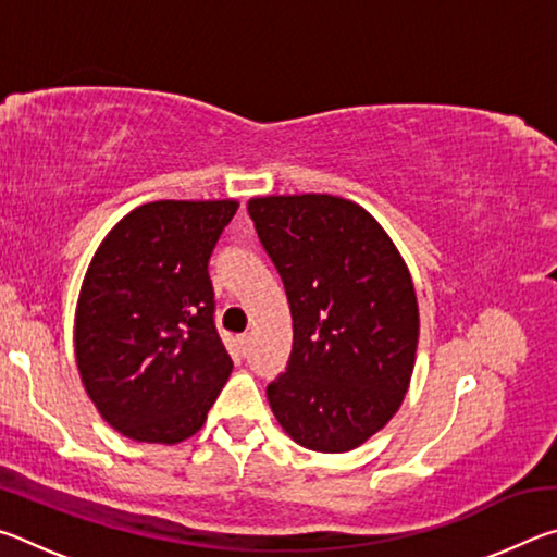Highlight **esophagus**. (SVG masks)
Returning <instances> with one entry per match:
<instances>
[{
	"label": "esophagus",
	"instance_id": "obj_1",
	"mask_svg": "<svg viewBox=\"0 0 557 557\" xmlns=\"http://www.w3.org/2000/svg\"><path fill=\"white\" fill-rule=\"evenodd\" d=\"M250 342H252L250 334H240V336H238V346H240L243 354L250 351Z\"/></svg>",
	"mask_w": 557,
	"mask_h": 557
}]
</instances>
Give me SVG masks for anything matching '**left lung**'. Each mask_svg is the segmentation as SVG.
Listing matches in <instances>:
<instances>
[{
	"mask_svg": "<svg viewBox=\"0 0 557 557\" xmlns=\"http://www.w3.org/2000/svg\"><path fill=\"white\" fill-rule=\"evenodd\" d=\"M292 312V354L268 385L282 430L348 451L385 428L408 393L420 317L412 277L381 223L329 194L248 201Z\"/></svg>",
	"mask_w": 557,
	"mask_h": 557,
	"instance_id": "obj_1",
	"label": "left lung"
}]
</instances>
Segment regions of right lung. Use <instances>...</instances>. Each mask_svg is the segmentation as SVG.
I'll return each instance as SVG.
<instances>
[{"label": "right lung", "mask_w": 557, "mask_h": 557, "mask_svg": "<svg viewBox=\"0 0 557 557\" xmlns=\"http://www.w3.org/2000/svg\"><path fill=\"white\" fill-rule=\"evenodd\" d=\"M238 201H152L90 260L75 361L110 428L137 442L196 435L233 371L215 332L209 260Z\"/></svg>", "instance_id": "add662e5"}]
</instances>
